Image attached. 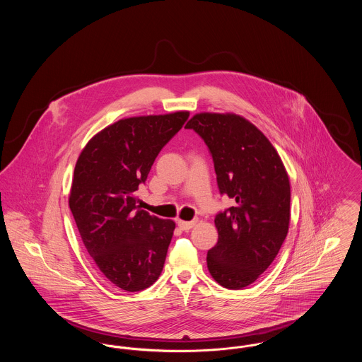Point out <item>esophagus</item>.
I'll return each instance as SVG.
<instances>
[{
    "mask_svg": "<svg viewBox=\"0 0 362 362\" xmlns=\"http://www.w3.org/2000/svg\"><path fill=\"white\" fill-rule=\"evenodd\" d=\"M195 224H197V221H182V220L177 221V226H179L182 230H189Z\"/></svg>",
    "mask_w": 362,
    "mask_h": 362,
    "instance_id": "1",
    "label": "esophagus"
}]
</instances>
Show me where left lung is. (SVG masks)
<instances>
[{
    "instance_id": "1",
    "label": "left lung",
    "mask_w": 362,
    "mask_h": 362,
    "mask_svg": "<svg viewBox=\"0 0 362 362\" xmlns=\"http://www.w3.org/2000/svg\"><path fill=\"white\" fill-rule=\"evenodd\" d=\"M186 129L205 141L220 194L235 201L214 218L218 241L207 269L221 286L243 289L273 263L288 235V173L272 142L240 115L202 112Z\"/></svg>"
}]
</instances>
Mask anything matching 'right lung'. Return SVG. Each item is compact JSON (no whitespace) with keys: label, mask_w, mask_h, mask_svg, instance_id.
I'll list each match as a JSON object with an SVG mask.
<instances>
[{"label":"right lung","mask_w":362,"mask_h":362,"mask_svg":"<svg viewBox=\"0 0 362 362\" xmlns=\"http://www.w3.org/2000/svg\"><path fill=\"white\" fill-rule=\"evenodd\" d=\"M189 115L115 122L86 144L76 163L69 206L80 236L104 276L126 292L144 291L161 274L175 223L141 210L136 191Z\"/></svg>","instance_id":"right-lung-1"}]
</instances>
